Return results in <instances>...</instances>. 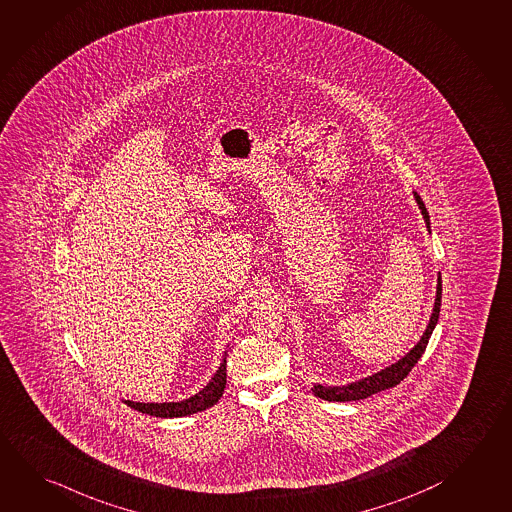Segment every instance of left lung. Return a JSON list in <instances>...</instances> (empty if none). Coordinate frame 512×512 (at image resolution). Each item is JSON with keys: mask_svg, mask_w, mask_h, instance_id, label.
I'll use <instances>...</instances> for the list:
<instances>
[{"mask_svg": "<svg viewBox=\"0 0 512 512\" xmlns=\"http://www.w3.org/2000/svg\"><path fill=\"white\" fill-rule=\"evenodd\" d=\"M413 196H415V202L419 205L422 218H424L429 234H431V220H429L428 209H426L422 198L415 191H413ZM440 303H442V276L438 272L437 296H435V305H433V310H431L428 326H426L424 334L420 337L419 343L415 344L408 354L402 355L399 361H395V363L382 368L379 372L372 373V375H366V377L359 379V381L348 382V384H343V386L314 384L312 386V393L319 397V399L330 400V402H348V400L366 399V397H370L373 393H379V391L397 386L411 372V368L419 363L420 357L424 354V350H426V346L429 343V337L433 334V330H435V326L438 323Z\"/></svg>", "mask_w": 512, "mask_h": 512, "instance_id": "obj_1", "label": "left lung"}]
</instances>
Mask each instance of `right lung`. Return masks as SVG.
Listing matches in <instances>:
<instances>
[{"label": "right lung", "mask_w": 512, "mask_h": 512, "mask_svg": "<svg viewBox=\"0 0 512 512\" xmlns=\"http://www.w3.org/2000/svg\"><path fill=\"white\" fill-rule=\"evenodd\" d=\"M225 363H227V350L223 352V359L218 370L213 375V379L207 382L202 390L195 393L189 399L178 400V402H137V400H124L126 406L137 409L140 413H146L151 417H160V419H177V417H187L198 411L214 406L225 390L227 384V372H225Z\"/></svg>", "instance_id": "add662e5"}]
</instances>
